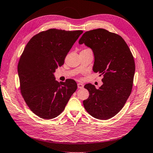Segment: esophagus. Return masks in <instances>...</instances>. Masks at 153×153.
<instances>
[{"label":"esophagus","instance_id":"34e87169","mask_svg":"<svg viewBox=\"0 0 153 153\" xmlns=\"http://www.w3.org/2000/svg\"><path fill=\"white\" fill-rule=\"evenodd\" d=\"M77 85H78V89H82V88H84V84H83L78 83V84H77Z\"/></svg>","mask_w":153,"mask_h":153}]
</instances>
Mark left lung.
<instances>
[{"mask_svg":"<svg viewBox=\"0 0 153 153\" xmlns=\"http://www.w3.org/2000/svg\"><path fill=\"white\" fill-rule=\"evenodd\" d=\"M78 43L92 49L93 71L103 76L98 89L91 84L84 85L89 93L83 101L84 108L94 118L109 119L123 108L131 94L135 72L133 56L122 36L104 29L85 32Z\"/></svg>","mask_w":153,"mask_h":153,"instance_id":"obj_1","label":"left lung"}]
</instances>
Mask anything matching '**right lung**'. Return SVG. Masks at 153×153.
I'll use <instances>...</instances> for the list:
<instances>
[{"label":"right lung","mask_w":153,"mask_h":153,"mask_svg":"<svg viewBox=\"0 0 153 153\" xmlns=\"http://www.w3.org/2000/svg\"><path fill=\"white\" fill-rule=\"evenodd\" d=\"M82 33L50 29L33 36L24 49L18 64L20 91L29 108L41 118L59 116L77 89L73 79L58 82L54 73Z\"/></svg>","instance_id":"1"}]
</instances>
